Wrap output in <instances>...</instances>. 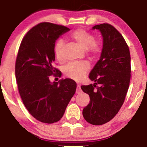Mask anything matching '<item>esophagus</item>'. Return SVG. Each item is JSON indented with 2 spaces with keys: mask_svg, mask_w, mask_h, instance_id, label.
<instances>
[{
  "mask_svg": "<svg viewBox=\"0 0 147 147\" xmlns=\"http://www.w3.org/2000/svg\"><path fill=\"white\" fill-rule=\"evenodd\" d=\"M80 92H82L81 87H80V85H78L77 86V88H76V93L80 94Z\"/></svg>",
  "mask_w": 147,
  "mask_h": 147,
  "instance_id": "34e87169",
  "label": "esophagus"
}]
</instances>
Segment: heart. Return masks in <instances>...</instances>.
I'll list each match as a JSON object with an SVG mask.
<instances>
[{
	"instance_id": "obj_1",
	"label": "heart",
	"mask_w": 147,
	"mask_h": 147,
	"mask_svg": "<svg viewBox=\"0 0 147 147\" xmlns=\"http://www.w3.org/2000/svg\"><path fill=\"white\" fill-rule=\"evenodd\" d=\"M69 38L71 41L75 42L77 45L84 50H87L88 53L92 57H96L101 51V45L99 42L95 41V37L93 34L84 29H78L74 31ZM63 42L59 40L55 43L54 51L56 58L59 61H63ZM90 69L89 64L86 62L80 63H74L67 65L64 68V74L68 78L80 81L83 80Z\"/></svg>"
}]
</instances>
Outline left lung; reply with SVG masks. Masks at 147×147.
<instances>
[{
  "label": "left lung",
  "mask_w": 147,
  "mask_h": 147,
  "mask_svg": "<svg viewBox=\"0 0 147 147\" xmlns=\"http://www.w3.org/2000/svg\"><path fill=\"white\" fill-rule=\"evenodd\" d=\"M92 29L100 32L103 46L100 59L89 74L95 83L81 86L90 98L82 114L90 124L102 125L112 120L124 103L130 80V55L125 40L113 26L103 23ZM97 84L100 86L96 88Z\"/></svg>",
  "instance_id": "1"
}]
</instances>
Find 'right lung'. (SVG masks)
<instances>
[{"instance_id": "1", "label": "right lung", "mask_w": 147, "mask_h": 147, "mask_svg": "<svg viewBox=\"0 0 147 147\" xmlns=\"http://www.w3.org/2000/svg\"><path fill=\"white\" fill-rule=\"evenodd\" d=\"M69 31V28L55 24H38L24 37L17 54L15 76L20 96L29 113L44 123L59 121L76 92L74 80H49L50 76L59 74L52 65L55 42Z\"/></svg>"}]
</instances>
